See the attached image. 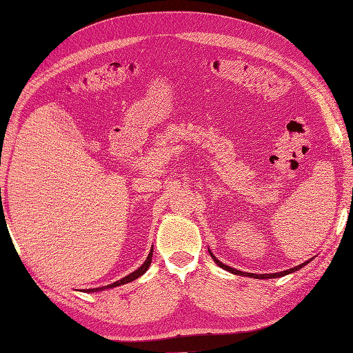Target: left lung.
Listing matches in <instances>:
<instances>
[{"label":"left lung","instance_id":"1","mask_svg":"<svg viewBox=\"0 0 353 353\" xmlns=\"http://www.w3.org/2000/svg\"><path fill=\"white\" fill-rule=\"evenodd\" d=\"M209 254H211L212 259L216 262V265H219V267H221V268H224V270H228V272L234 273V274H238V276H249V277H254V279H274V277H282V276H285V274H290V273L297 272V270H301L302 267H305V265L308 264V262L311 261V259H310V261L303 262V264H301V265L292 267V268H290V270H285V272H279V273H272V274H254V273L239 272V270H236V268H232V267H229V265H226V264H223V262H220L219 259H216V258L214 256V254L211 253V250H209Z\"/></svg>","mask_w":353,"mask_h":353}]
</instances>
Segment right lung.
<instances>
[{
  "mask_svg": "<svg viewBox=\"0 0 353 353\" xmlns=\"http://www.w3.org/2000/svg\"><path fill=\"white\" fill-rule=\"evenodd\" d=\"M152 256H153V249L150 250V253H148V256H147V259H145V262L144 264H142L138 270H134L133 273H130V274H127V276H124L123 279H119V281H117V282H114V283H110V285H106V287H100V288H89L88 290V292H95V291H103V290H109V288H114V287H119V285H124V283H127V282H132V281H134V279H138L139 276H142L144 274L147 270H148V267H150V264H152Z\"/></svg>",
  "mask_w": 353,
  "mask_h": 353,
  "instance_id": "1",
  "label": "right lung"
}]
</instances>
